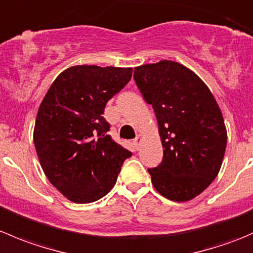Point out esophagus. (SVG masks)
<instances>
[{"mask_svg": "<svg viewBox=\"0 0 253 253\" xmlns=\"http://www.w3.org/2000/svg\"><path fill=\"white\" fill-rule=\"evenodd\" d=\"M141 142H142V137L139 136H137L136 138L133 139V144H134V147H136V149H139V145H141Z\"/></svg>", "mask_w": 253, "mask_h": 253, "instance_id": "34e87169", "label": "esophagus"}]
</instances>
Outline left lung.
Listing matches in <instances>:
<instances>
[{
    "instance_id": "8db88e82",
    "label": "left lung",
    "mask_w": 253,
    "mask_h": 253,
    "mask_svg": "<svg viewBox=\"0 0 253 253\" xmlns=\"http://www.w3.org/2000/svg\"><path fill=\"white\" fill-rule=\"evenodd\" d=\"M133 78L154 109L164 148L162 164L148 169L152 183L168 200H192L220 170L228 139L223 114L205 82L178 62L139 66Z\"/></svg>"
}]
</instances>
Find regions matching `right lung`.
Segmentation results:
<instances>
[{
	"instance_id": "add662e5",
	"label": "right lung",
	"mask_w": 253,
	"mask_h": 253,
	"mask_svg": "<svg viewBox=\"0 0 253 253\" xmlns=\"http://www.w3.org/2000/svg\"><path fill=\"white\" fill-rule=\"evenodd\" d=\"M132 77V68L73 66L57 76L38 110L34 144L51 183L75 203L110 192L132 155L108 134L106 103Z\"/></svg>"
}]
</instances>
